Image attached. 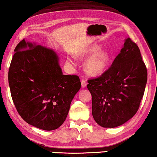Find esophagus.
I'll return each instance as SVG.
<instances>
[{"mask_svg":"<svg viewBox=\"0 0 157 157\" xmlns=\"http://www.w3.org/2000/svg\"><path fill=\"white\" fill-rule=\"evenodd\" d=\"M81 82V86H82V87H83V88H85L86 86V85H87L86 80H84V79H82Z\"/></svg>","mask_w":157,"mask_h":157,"instance_id":"obj_1","label":"esophagus"}]
</instances>
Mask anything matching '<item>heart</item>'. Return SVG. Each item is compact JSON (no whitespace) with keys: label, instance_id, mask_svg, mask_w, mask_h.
Listing matches in <instances>:
<instances>
[{"label":"heart","instance_id":"1","mask_svg":"<svg viewBox=\"0 0 157 157\" xmlns=\"http://www.w3.org/2000/svg\"><path fill=\"white\" fill-rule=\"evenodd\" d=\"M99 49L98 46H93L87 52L94 54ZM110 60V55L107 51L101 50L92 56L86 63V70L88 74L97 75L101 74L108 64Z\"/></svg>","mask_w":157,"mask_h":157}]
</instances>
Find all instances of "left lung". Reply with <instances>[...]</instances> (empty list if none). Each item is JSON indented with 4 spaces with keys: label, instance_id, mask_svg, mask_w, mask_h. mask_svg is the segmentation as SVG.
<instances>
[{
    "label": "left lung",
    "instance_id": "8db88e82",
    "mask_svg": "<svg viewBox=\"0 0 157 157\" xmlns=\"http://www.w3.org/2000/svg\"><path fill=\"white\" fill-rule=\"evenodd\" d=\"M147 81V70L139 47L128 37L109 69L88 81L95 121L110 128L128 121L140 108Z\"/></svg>",
    "mask_w": 157,
    "mask_h": 157
}]
</instances>
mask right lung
<instances>
[{
	"instance_id": "add662e5",
	"label": "right lung",
	"mask_w": 157,
	"mask_h": 157,
	"mask_svg": "<svg viewBox=\"0 0 157 157\" xmlns=\"http://www.w3.org/2000/svg\"><path fill=\"white\" fill-rule=\"evenodd\" d=\"M8 83L19 115L44 130H54L63 123L81 86L78 76L63 74L54 51L25 40L15 49Z\"/></svg>"
}]
</instances>
